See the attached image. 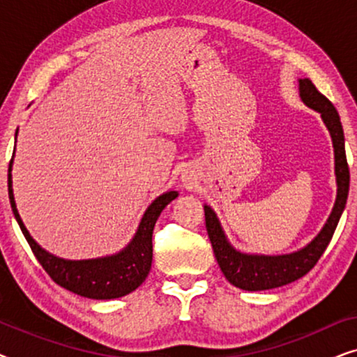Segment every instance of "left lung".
Listing matches in <instances>:
<instances>
[{
  "label": "left lung",
  "mask_w": 357,
  "mask_h": 357,
  "mask_svg": "<svg viewBox=\"0 0 357 357\" xmlns=\"http://www.w3.org/2000/svg\"><path fill=\"white\" fill-rule=\"evenodd\" d=\"M301 99L310 109L320 112L326 128H328L335 148V172L336 183H338V195L333 211H331L325 227L321 229L319 236L312 241L309 245L299 252L289 253V255H245L237 252L226 241L216 214L209 206H204V221H206L208 237L211 241L214 257L219 263V268L226 276V280L236 287L245 291H265L280 287L289 282L299 280L307 275L312 268L317 265L320 257L324 255L325 248L333 237L335 229L343 213L346 199L349 192V167L346 160L344 151V135L341 126L340 115L335 105L326 99L324 94L317 91L310 79H299Z\"/></svg>",
  "instance_id": "8db88e82"
}]
</instances>
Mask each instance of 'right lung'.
<instances>
[{
	"label": "right lung",
	"mask_w": 357,
	"mask_h": 357,
	"mask_svg": "<svg viewBox=\"0 0 357 357\" xmlns=\"http://www.w3.org/2000/svg\"><path fill=\"white\" fill-rule=\"evenodd\" d=\"M8 172V192L14 218H16L27 243L31 245L33 255L56 284L75 292L77 296L89 297V299H116V297L130 294L146 280L151 270V263H153L154 224L162 209L174 198H177V192H167L160 195L158 199H154V203L151 204L141 219L135 238L125 250L112 257L97 258V260L71 261L50 255L38 247L37 242L31 237V234L27 232L16 209V203H14L11 164H9Z\"/></svg>",
	"instance_id": "add662e5"
}]
</instances>
